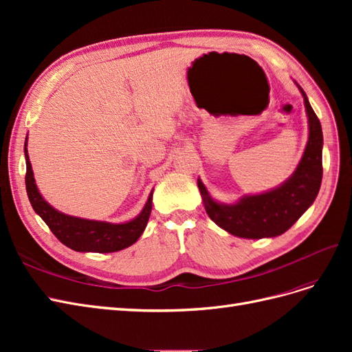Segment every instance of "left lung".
<instances>
[{
    "label": "left lung",
    "mask_w": 352,
    "mask_h": 352,
    "mask_svg": "<svg viewBox=\"0 0 352 352\" xmlns=\"http://www.w3.org/2000/svg\"><path fill=\"white\" fill-rule=\"evenodd\" d=\"M310 124V135L304 155L295 173L278 189L242 198L236 204L225 206L212 199L206 186L198 180L208 217L232 235L248 239L279 236L300 219L313 204L322 185L323 133L320 120L301 87Z\"/></svg>",
    "instance_id": "left-lung-1"
}]
</instances>
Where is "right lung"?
Segmentation results:
<instances>
[{"instance_id":"right-lung-1","label":"right lung","mask_w":352,"mask_h":352,"mask_svg":"<svg viewBox=\"0 0 352 352\" xmlns=\"http://www.w3.org/2000/svg\"><path fill=\"white\" fill-rule=\"evenodd\" d=\"M28 141V138H26ZM26 157V192L34 210L47 223V226L54 233L56 238L65 243L66 247L80 252H116L131 247L142 235L148 219L153 208V192L148 197L142 212L136 219L122 223V225H111L105 221L85 220L79 217L66 216L52 208L48 202L41 197L35 185L34 172L29 162V155L25 142Z\"/></svg>"}]
</instances>
